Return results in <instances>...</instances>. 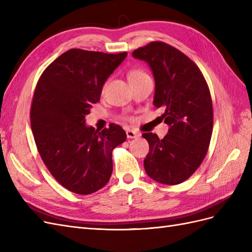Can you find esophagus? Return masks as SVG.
I'll list each match as a JSON object with an SVG mask.
<instances>
[{"mask_svg":"<svg viewBox=\"0 0 252 252\" xmlns=\"http://www.w3.org/2000/svg\"><path fill=\"white\" fill-rule=\"evenodd\" d=\"M126 134H127L128 139H135V138H139V136H140L139 132H136L134 130H130V129H128V130L126 131Z\"/></svg>","mask_w":252,"mask_h":252,"instance_id":"obj_1","label":"esophagus"}]
</instances>
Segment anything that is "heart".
Listing matches in <instances>:
<instances>
[{"label":"heart","mask_w":252,"mask_h":252,"mask_svg":"<svg viewBox=\"0 0 252 252\" xmlns=\"http://www.w3.org/2000/svg\"><path fill=\"white\" fill-rule=\"evenodd\" d=\"M145 75H147V74L141 69H132V70L129 71V73H128V80L129 81L135 80V79H139V78H143V77H145Z\"/></svg>","instance_id":"heart-1"}]
</instances>
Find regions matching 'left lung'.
Instances as JSON below:
<instances>
[{
    "label": "left lung",
    "instance_id": "left-lung-1",
    "mask_svg": "<svg viewBox=\"0 0 252 252\" xmlns=\"http://www.w3.org/2000/svg\"><path fill=\"white\" fill-rule=\"evenodd\" d=\"M154 73V105L165 109L161 119L169 126L161 140L156 133L142 136L149 144L144 159L149 177L166 185L186 181L207 154L213 127L210 91L194 62L163 42H151L132 52Z\"/></svg>",
    "mask_w": 252,
    "mask_h": 252
}]
</instances>
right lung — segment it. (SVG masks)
I'll use <instances>...</instances> for the list:
<instances>
[{"instance_id":"right-lung-1","label":"right lung","mask_w":252,"mask_h":252,"mask_svg":"<svg viewBox=\"0 0 252 252\" xmlns=\"http://www.w3.org/2000/svg\"><path fill=\"white\" fill-rule=\"evenodd\" d=\"M126 56L70 49L36 84L30 123L37 151L53 178L71 192L90 194L107 184L112 150L127 138L116 124L102 131L85 124L104 83Z\"/></svg>"}]
</instances>
